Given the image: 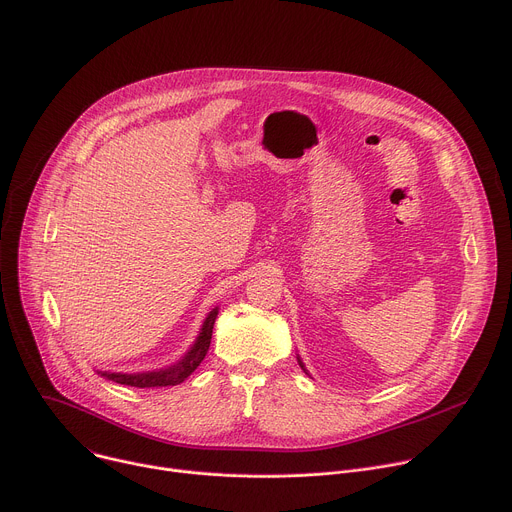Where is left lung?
Listing matches in <instances>:
<instances>
[{
    "instance_id": "left-lung-1",
    "label": "left lung",
    "mask_w": 512,
    "mask_h": 512,
    "mask_svg": "<svg viewBox=\"0 0 512 512\" xmlns=\"http://www.w3.org/2000/svg\"><path fill=\"white\" fill-rule=\"evenodd\" d=\"M298 362H300V367L306 371V367H304V362H302V358H300V356H298ZM306 373H308V371H306Z\"/></svg>"
}]
</instances>
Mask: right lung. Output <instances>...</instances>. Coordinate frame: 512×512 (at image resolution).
Listing matches in <instances>:
<instances>
[{
    "instance_id": "1",
    "label": "right lung",
    "mask_w": 512,
    "mask_h": 512,
    "mask_svg": "<svg viewBox=\"0 0 512 512\" xmlns=\"http://www.w3.org/2000/svg\"><path fill=\"white\" fill-rule=\"evenodd\" d=\"M218 316V308H214L202 328L200 334L196 338V342L190 346V350L168 369H160V371H145V373H109V371H97L101 377L119 383V385H127V387H139V389H148V387H174L180 385L182 381H186L194 371L198 364L204 360L208 346H210V338H212V328H214V320Z\"/></svg>"
}]
</instances>
